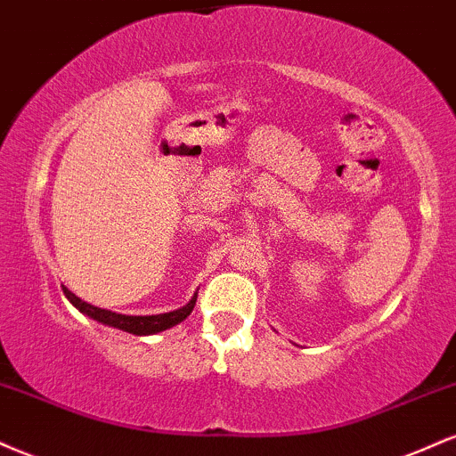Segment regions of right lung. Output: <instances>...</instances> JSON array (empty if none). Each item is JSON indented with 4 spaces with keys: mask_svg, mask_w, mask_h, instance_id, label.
<instances>
[{
    "mask_svg": "<svg viewBox=\"0 0 456 456\" xmlns=\"http://www.w3.org/2000/svg\"><path fill=\"white\" fill-rule=\"evenodd\" d=\"M66 297H68V301L78 309V312L89 315V318L98 320V322H102V324L115 326V329H121V330H126V333H132V335H153V333H159V330L170 329V326L183 322L196 305V297H194L190 303L185 305V307L176 309V312H170V314L121 315V314H112V312H109V309H100V307H94V305L80 301V298L74 297L72 292H66Z\"/></svg>",
    "mask_w": 456,
    "mask_h": 456,
    "instance_id": "obj_1",
    "label": "right lung"
}]
</instances>
